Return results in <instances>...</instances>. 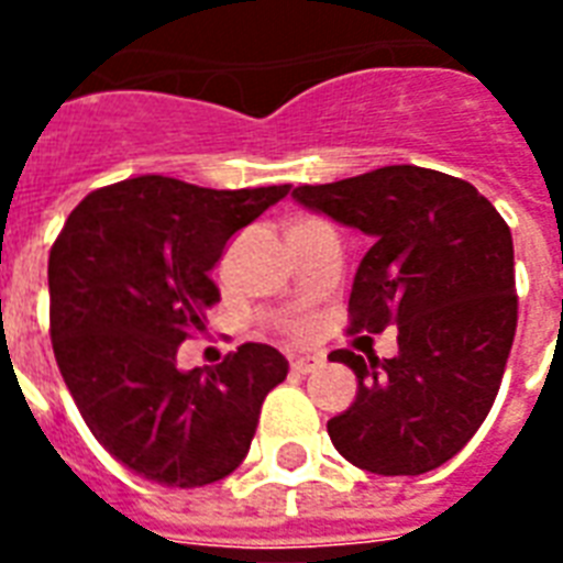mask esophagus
I'll return each instance as SVG.
<instances>
[{"instance_id": "obj_1", "label": "esophagus", "mask_w": 563, "mask_h": 563, "mask_svg": "<svg viewBox=\"0 0 563 563\" xmlns=\"http://www.w3.org/2000/svg\"><path fill=\"white\" fill-rule=\"evenodd\" d=\"M289 368L291 374H298V376L316 374V371L321 368V360H316V356H291Z\"/></svg>"}]
</instances>
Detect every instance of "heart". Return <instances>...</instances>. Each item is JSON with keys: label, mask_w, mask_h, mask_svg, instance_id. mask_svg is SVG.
<instances>
[{"label": "heart", "mask_w": 563, "mask_h": 563, "mask_svg": "<svg viewBox=\"0 0 563 563\" xmlns=\"http://www.w3.org/2000/svg\"><path fill=\"white\" fill-rule=\"evenodd\" d=\"M300 330H303V327H298V333H300Z\"/></svg>", "instance_id": "obj_1"}]
</instances>
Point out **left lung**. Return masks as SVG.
Masks as SVG:
<instances>
[{
  "mask_svg": "<svg viewBox=\"0 0 563 563\" xmlns=\"http://www.w3.org/2000/svg\"><path fill=\"white\" fill-rule=\"evenodd\" d=\"M291 198L371 236L347 333L397 324L394 360L333 351L360 388L327 420L339 453L379 476L450 462L488 418L517 330L515 245L494 203L467 180L420 166L298 187Z\"/></svg>",
  "mask_w": 563,
  "mask_h": 563,
  "instance_id": "left-lung-1",
  "label": "left lung"
}]
</instances>
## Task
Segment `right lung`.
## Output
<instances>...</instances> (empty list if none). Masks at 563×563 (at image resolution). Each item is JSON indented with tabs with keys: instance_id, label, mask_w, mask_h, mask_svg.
I'll return each instance as SVG.
<instances>
[{
	"instance_id": "obj_1",
	"label": "right lung",
	"mask_w": 563,
	"mask_h": 563,
	"mask_svg": "<svg viewBox=\"0 0 563 563\" xmlns=\"http://www.w3.org/2000/svg\"><path fill=\"white\" fill-rule=\"evenodd\" d=\"M289 195L143 175L96 189L48 254V333L60 376L104 450L169 488L224 479L247 455L265 394L289 362L242 344L216 368H178L180 342L219 300L228 239Z\"/></svg>"
}]
</instances>
